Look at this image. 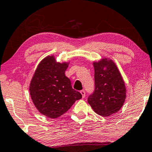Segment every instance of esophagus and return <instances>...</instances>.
Here are the masks:
<instances>
[{"instance_id": "obj_1", "label": "esophagus", "mask_w": 152, "mask_h": 152, "mask_svg": "<svg viewBox=\"0 0 152 152\" xmlns=\"http://www.w3.org/2000/svg\"><path fill=\"white\" fill-rule=\"evenodd\" d=\"M80 94H82V98H85V91L84 90H81V91H80Z\"/></svg>"}]
</instances>
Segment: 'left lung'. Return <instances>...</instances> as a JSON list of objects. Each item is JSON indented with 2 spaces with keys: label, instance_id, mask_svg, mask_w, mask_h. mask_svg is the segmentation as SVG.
<instances>
[{
  "label": "left lung",
  "instance_id": "1",
  "mask_svg": "<svg viewBox=\"0 0 152 152\" xmlns=\"http://www.w3.org/2000/svg\"><path fill=\"white\" fill-rule=\"evenodd\" d=\"M95 87L87 102L99 115L109 116L121 109L126 97L125 83L118 69L106 58L94 63Z\"/></svg>",
  "mask_w": 152,
  "mask_h": 152
}]
</instances>
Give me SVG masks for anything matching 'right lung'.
<instances>
[{
  "label": "right lung",
  "instance_id": "obj_1",
  "mask_svg": "<svg viewBox=\"0 0 152 152\" xmlns=\"http://www.w3.org/2000/svg\"><path fill=\"white\" fill-rule=\"evenodd\" d=\"M67 67L66 63H57L53 56H47L40 62L31 81L29 91L34 104L50 118L60 117L82 98L65 76Z\"/></svg>",
  "mask_w": 152,
  "mask_h": 152
}]
</instances>
